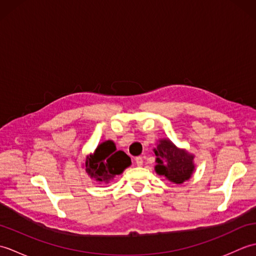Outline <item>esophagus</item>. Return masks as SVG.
Wrapping results in <instances>:
<instances>
[{"label":"esophagus","instance_id":"obj_1","mask_svg":"<svg viewBox=\"0 0 256 256\" xmlns=\"http://www.w3.org/2000/svg\"><path fill=\"white\" fill-rule=\"evenodd\" d=\"M135 162H136L138 166H142L143 165V157L142 156L135 157Z\"/></svg>","mask_w":256,"mask_h":256}]
</instances>
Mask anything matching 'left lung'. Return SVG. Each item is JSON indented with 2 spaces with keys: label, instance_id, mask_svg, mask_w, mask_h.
<instances>
[{
  "label": "left lung",
  "instance_id": "1",
  "mask_svg": "<svg viewBox=\"0 0 256 256\" xmlns=\"http://www.w3.org/2000/svg\"><path fill=\"white\" fill-rule=\"evenodd\" d=\"M154 153L157 157L155 170L158 175L165 176L168 180L175 184H182L192 176L194 170V156L178 150L170 140H162Z\"/></svg>",
  "mask_w": 256,
  "mask_h": 256
}]
</instances>
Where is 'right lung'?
I'll return each instance as SVG.
<instances>
[{
	"label": "right lung",
	"instance_id": "obj_1",
	"mask_svg": "<svg viewBox=\"0 0 256 256\" xmlns=\"http://www.w3.org/2000/svg\"><path fill=\"white\" fill-rule=\"evenodd\" d=\"M130 165L131 158L124 152L116 150L112 140H106L86 160V170L98 182H108Z\"/></svg>",
	"mask_w": 256,
	"mask_h": 256
}]
</instances>
